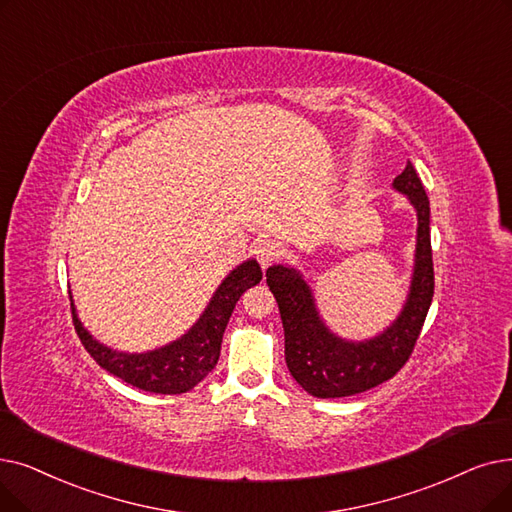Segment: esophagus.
<instances>
[{"label": "esophagus", "instance_id": "34e87169", "mask_svg": "<svg viewBox=\"0 0 512 512\" xmlns=\"http://www.w3.org/2000/svg\"><path fill=\"white\" fill-rule=\"evenodd\" d=\"M253 253L261 263V268H270L272 263H276L282 257V247L276 240H261Z\"/></svg>", "mask_w": 512, "mask_h": 512}]
</instances>
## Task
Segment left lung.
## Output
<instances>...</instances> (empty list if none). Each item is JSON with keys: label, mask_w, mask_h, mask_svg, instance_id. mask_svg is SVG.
Returning a JSON list of instances; mask_svg holds the SVG:
<instances>
[{"label": "left lung", "mask_w": 512, "mask_h": 512, "mask_svg": "<svg viewBox=\"0 0 512 512\" xmlns=\"http://www.w3.org/2000/svg\"><path fill=\"white\" fill-rule=\"evenodd\" d=\"M393 186L410 198L418 213V238L408 303L381 337L366 343L335 337L322 324L309 286L295 270L272 265L265 272L280 307L286 366L293 379L314 397H347L393 379L410 360L425 324L435 291L429 196L410 161Z\"/></svg>", "instance_id": "obj_1"}]
</instances>
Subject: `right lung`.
<instances>
[{"label": "right lung", "instance_id": "obj_1", "mask_svg": "<svg viewBox=\"0 0 512 512\" xmlns=\"http://www.w3.org/2000/svg\"><path fill=\"white\" fill-rule=\"evenodd\" d=\"M261 268L255 259L238 265V268L221 282L205 314L201 316L180 341L150 353H119L94 341L81 326L71 299L73 324L87 353L106 372L119 376L127 385L150 393L177 395L186 393L201 383L215 368L221 351V337L228 326L232 311L247 288L259 284Z\"/></svg>", "mask_w": 512, "mask_h": 512}]
</instances>
